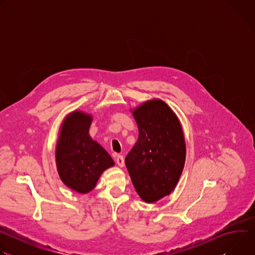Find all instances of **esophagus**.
Listing matches in <instances>:
<instances>
[{"mask_svg": "<svg viewBox=\"0 0 255 255\" xmlns=\"http://www.w3.org/2000/svg\"><path fill=\"white\" fill-rule=\"evenodd\" d=\"M116 162L120 167L124 166V157L122 155H117L116 156Z\"/></svg>", "mask_w": 255, "mask_h": 255, "instance_id": "obj_1", "label": "esophagus"}]
</instances>
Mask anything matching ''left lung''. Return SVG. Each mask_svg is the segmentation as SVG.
<instances>
[{
  "mask_svg": "<svg viewBox=\"0 0 255 255\" xmlns=\"http://www.w3.org/2000/svg\"><path fill=\"white\" fill-rule=\"evenodd\" d=\"M133 116L139 136L125 164L140 198L153 203L171 193L184 169V134L177 117L161 100L144 103Z\"/></svg>",
  "mask_w": 255,
  "mask_h": 255,
  "instance_id": "8db88e82",
  "label": "left lung"
}]
</instances>
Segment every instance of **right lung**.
Wrapping results in <instances>:
<instances>
[{
    "label": "right lung",
    "instance_id": "obj_1",
    "mask_svg": "<svg viewBox=\"0 0 255 255\" xmlns=\"http://www.w3.org/2000/svg\"><path fill=\"white\" fill-rule=\"evenodd\" d=\"M92 117L72 112L64 120L56 146V165L65 186L78 193L91 192L102 172L114 161L89 135Z\"/></svg>",
    "mask_w": 255,
    "mask_h": 255
}]
</instances>
